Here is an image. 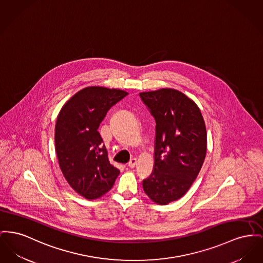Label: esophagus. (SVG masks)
<instances>
[{
    "mask_svg": "<svg viewBox=\"0 0 263 263\" xmlns=\"http://www.w3.org/2000/svg\"><path fill=\"white\" fill-rule=\"evenodd\" d=\"M136 164H137V160H136L135 158H132V159L129 161V163H128V167H129V168H134V167L136 166Z\"/></svg>",
    "mask_w": 263,
    "mask_h": 263,
    "instance_id": "1",
    "label": "esophagus"
}]
</instances>
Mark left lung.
Returning <instances> with one entry per match:
<instances>
[{
	"instance_id": "8db88e82",
	"label": "left lung",
	"mask_w": 263,
	"mask_h": 263,
	"mask_svg": "<svg viewBox=\"0 0 263 263\" xmlns=\"http://www.w3.org/2000/svg\"><path fill=\"white\" fill-rule=\"evenodd\" d=\"M139 95L156 122L154 171L143 181V189L152 201L167 204L182 198L201 171L205 124L197 104L176 89Z\"/></svg>"
}]
</instances>
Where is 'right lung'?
<instances>
[{
	"instance_id": "1",
	"label": "right lung",
	"mask_w": 263,
	"mask_h": 263,
	"mask_svg": "<svg viewBox=\"0 0 263 263\" xmlns=\"http://www.w3.org/2000/svg\"><path fill=\"white\" fill-rule=\"evenodd\" d=\"M128 93L86 87L62 107L55 124V151L62 174L80 196L94 200L113 186L120 171L108 161L98 127L107 111Z\"/></svg>"
}]
</instances>
